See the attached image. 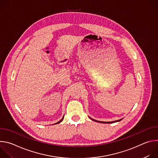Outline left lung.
<instances>
[{
	"label": "left lung",
	"instance_id": "8db88e82",
	"mask_svg": "<svg viewBox=\"0 0 158 158\" xmlns=\"http://www.w3.org/2000/svg\"><path fill=\"white\" fill-rule=\"evenodd\" d=\"M89 118H90V119H91V120H93V121H96V122H98V123H107V124H109V123H114L119 122V121H121V120L123 119V118H122V119H119V120H117V121H110V122H103V121H97V120L93 119H92L91 118H90V117H89Z\"/></svg>",
	"mask_w": 158,
	"mask_h": 158
}]
</instances>
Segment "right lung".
Listing matches in <instances>:
<instances>
[{
    "mask_svg": "<svg viewBox=\"0 0 158 158\" xmlns=\"http://www.w3.org/2000/svg\"><path fill=\"white\" fill-rule=\"evenodd\" d=\"M64 116H63V117H62V119H61V120H60V121H58V122H57V123H56V124H59V123H60V122H61V121H62V120H63V119H64Z\"/></svg>",
    "mask_w": 158,
    "mask_h": 158,
    "instance_id": "obj_1",
    "label": "right lung"
}]
</instances>
